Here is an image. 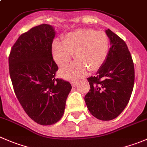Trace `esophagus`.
I'll return each mask as SVG.
<instances>
[{"mask_svg": "<svg viewBox=\"0 0 147 147\" xmlns=\"http://www.w3.org/2000/svg\"><path fill=\"white\" fill-rule=\"evenodd\" d=\"M78 82H78V80H72V81H71V84H72V86H76V85H78Z\"/></svg>", "mask_w": 147, "mask_h": 147, "instance_id": "1", "label": "esophagus"}]
</instances>
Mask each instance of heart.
Listing matches in <instances>:
<instances>
[{"label":"heart","mask_w":147,"mask_h":147,"mask_svg":"<svg viewBox=\"0 0 147 147\" xmlns=\"http://www.w3.org/2000/svg\"><path fill=\"white\" fill-rule=\"evenodd\" d=\"M110 49V39L104 31L80 28L67 33L63 41L52 43L54 59L60 67L67 66L75 53V63L61 71L62 76L80 77L88 69L96 71L103 65Z\"/></svg>","instance_id":"obj_1"}]
</instances>
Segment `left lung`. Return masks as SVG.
<instances>
[{
    "label": "left lung",
    "instance_id": "8db88e82",
    "mask_svg": "<svg viewBox=\"0 0 147 147\" xmlns=\"http://www.w3.org/2000/svg\"><path fill=\"white\" fill-rule=\"evenodd\" d=\"M111 47L105 63L95 76L88 78L89 92L85 100L96 119L110 121L121 113L127 105L134 85V66L126 42L108 29Z\"/></svg>",
    "mask_w": 147,
    "mask_h": 147
}]
</instances>
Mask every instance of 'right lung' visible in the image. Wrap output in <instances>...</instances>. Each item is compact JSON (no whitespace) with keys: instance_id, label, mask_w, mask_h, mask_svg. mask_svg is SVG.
Segmentation results:
<instances>
[{"instance_id":"add662e5","label":"right lung","mask_w":147,"mask_h":147,"mask_svg":"<svg viewBox=\"0 0 147 147\" xmlns=\"http://www.w3.org/2000/svg\"><path fill=\"white\" fill-rule=\"evenodd\" d=\"M55 32L49 24L33 27L19 36L8 57L9 74L16 98L26 114L37 123L60 120L72 85L56 78L53 59Z\"/></svg>"}]
</instances>
